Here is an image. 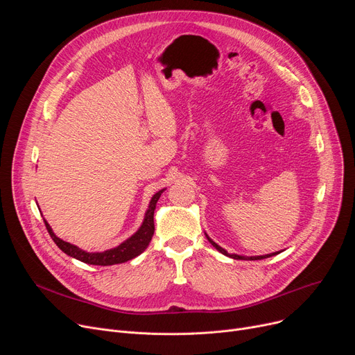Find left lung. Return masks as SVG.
Segmentation results:
<instances>
[{
  "label": "left lung",
  "mask_w": 355,
  "mask_h": 355,
  "mask_svg": "<svg viewBox=\"0 0 355 355\" xmlns=\"http://www.w3.org/2000/svg\"><path fill=\"white\" fill-rule=\"evenodd\" d=\"M207 236V234H206ZM207 239H209V241L210 243L220 252V253H223V254H226V256H229V257H233V259H237V260H245V259H250V260H259V259H266V257H270V256H275V254H277V252L276 253H270V254H265V256H252V257H246V256H239V254H230V253H227L225 249L223 248H220L218 245H216L214 241L207 236Z\"/></svg>",
  "instance_id": "left-lung-1"
}]
</instances>
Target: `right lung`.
Here are the masks:
<instances>
[{"label": "right lung", "instance_id": "right-lung-1", "mask_svg": "<svg viewBox=\"0 0 355 355\" xmlns=\"http://www.w3.org/2000/svg\"><path fill=\"white\" fill-rule=\"evenodd\" d=\"M164 190L158 191L153 198L151 202H149V207L146 210L145 218L142 226L139 227V230L132 236L129 237L128 240H125L123 243H121L118 248L115 249H110V250H105L102 253H87L82 249H79L78 246L70 245L67 241L59 239L55 236L51 230V227L49 226V223L44 220V225L46 229L50 234V237L53 239V241L55 245L60 248V250H63L66 254L80 260L83 263L87 265H98V266H110V265H118V263H123L128 262V260L137 257L138 254H141L149 245V241H151L153 236H154V211H155V206H157V201L159 200L161 194Z\"/></svg>", "mask_w": 355, "mask_h": 355}]
</instances>
